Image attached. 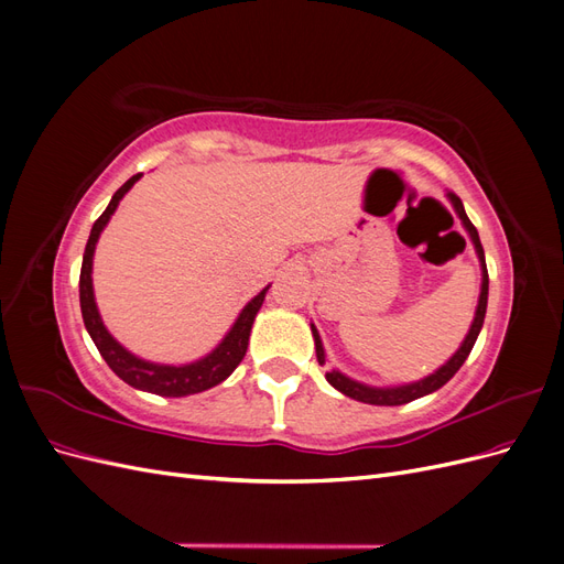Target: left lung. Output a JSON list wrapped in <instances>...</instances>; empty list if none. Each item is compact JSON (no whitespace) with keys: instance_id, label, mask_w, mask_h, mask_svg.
<instances>
[{"instance_id":"left-lung-1","label":"left lung","mask_w":564,"mask_h":564,"mask_svg":"<svg viewBox=\"0 0 564 564\" xmlns=\"http://www.w3.org/2000/svg\"><path fill=\"white\" fill-rule=\"evenodd\" d=\"M447 199L452 202V207L456 212V216L460 218V224H464L470 242L475 247V253H477V261H480V270H482V284H480V299H477V308H475V317H473V324L470 329L464 338V344L458 346V350L449 357V360L442 365L440 369H435L433 373H429V377H423L414 383H404V386H388V388H379V386H367V383H360L355 381L350 377H346V373H340L338 369H332L327 371V381L338 390L344 392V395L357 400V402H367V404H379V406H398V404H406L412 400H419L423 395H431V392H435L437 388L445 386L454 373L460 369V365L466 362V357L470 355L473 346L477 336H480V329L485 324V313H487V296H489V275H487V263H485V249L480 245V235H477L475 226L470 224V218L464 209V202H460L452 191L447 193ZM311 332H313V338H315V352H317V362L324 365L327 362V355H324V346H322V338L315 329V324H311Z\"/></svg>"}]
</instances>
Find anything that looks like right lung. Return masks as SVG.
<instances>
[{
	"label": "right lung",
	"mask_w": 564,
	"mask_h": 564,
	"mask_svg": "<svg viewBox=\"0 0 564 564\" xmlns=\"http://www.w3.org/2000/svg\"><path fill=\"white\" fill-rule=\"evenodd\" d=\"M141 176L143 174H135L122 187H119V191L112 195L108 209L98 216V220L91 228L87 249H84L82 272H79V305H82L84 327H87L91 340L96 344L98 352L104 355V360L108 362V367L131 388L155 392V395H162V398L195 395V392L209 390V388L218 386L220 381H226L230 373L235 371V367L242 362V357H245L247 346H249L251 324L256 319V313L261 311L270 284L245 305L242 313L237 315V319L232 322L230 332L224 336V340H220V344L212 352L199 357V360H195V362L160 365V362H150V360H143V357H139V355L129 352L108 332L104 319H100L96 296H94L91 270H94V251H96L100 232H104V228L108 226V220L115 214L119 199H122L131 191L133 183L139 181Z\"/></svg>",
	"instance_id": "right-lung-1"
}]
</instances>
